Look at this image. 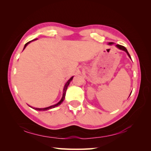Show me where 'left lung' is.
Masks as SVG:
<instances>
[{
	"label": "left lung",
	"mask_w": 151,
	"mask_h": 151,
	"mask_svg": "<svg viewBox=\"0 0 151 151\" xmlns=\"http://www.w3.org/2000/svg\"><path fill=\"white\" fill-rule=\"evenodd\" d=\"M113 44V43L112 42H110V43H109V45H112ZM116 47H117V48H119V49H121V50H124V51H125V52H126L127 53V54L128 55H129V56L130 58H131V57H130V54H129V52H128V50H127V49H126V48H125L124 46H122V45H116Z\"/></svg>",
	"instance_id": "left-lung-1"
}]
</instances>
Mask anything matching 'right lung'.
Returning a JSON list of instances; mask_svg holds the SVG:
<instances>
[{"instance_id": "add662e5", "label": "right lung", "mask_w": 151, "mask_h": 151, "mask_svg": "<svg viewBox=\"0 0 151 151\" xmlns=\"http://www.w3.org/2000/svg\"><path fill=\"white\" fill-rule=\"evenodd\" d=\"M34 40H32V41H34ZM32 41H29V42H28V43H27L26 44H25V45H24V49H23V50L25 49V47H27V45H28V43H30ZM73 78V76H72V77L70 78L69 80V81L66 82V84H65V86H64V88H63V97H62V99H61L60 101L59 102H58V103H57L56 104H54V105H53V106H49V107L45 108H35V110H39V111L47 110H49V109L55 108V107L58 106H59L60 104H62V102H63V100H64V99H65V92H66V90H67V87H68V86H69V84L70 82L72 81Z\"/></svg>"}]
</instances>
